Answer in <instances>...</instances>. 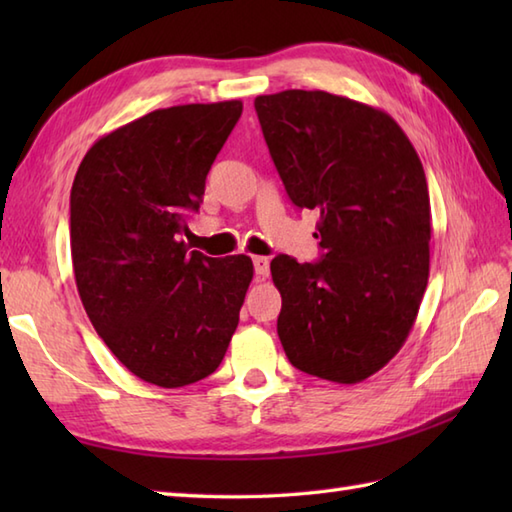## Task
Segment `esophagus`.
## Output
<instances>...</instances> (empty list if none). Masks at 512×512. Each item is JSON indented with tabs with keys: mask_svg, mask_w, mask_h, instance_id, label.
<instances>
[{
	"mask_svg": "<svg viewBox=\"0 0 512 512\" xmlns=\"http://www.w3.org/2000/svg\"><path fill=\"white\" fill-rule=\"evenodd\" d=\"M253 266H255L257 279L268 277V273H270V259L268 257H253Z\"/></svg>",
	"mask_w": 512,
	"mask_h": 512,
	"instance_id": "esophagus-1",
	"label": "esophagus"
}]
</instances>
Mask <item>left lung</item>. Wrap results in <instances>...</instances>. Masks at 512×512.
Masks as SVG:
<instances>
[{
  "label": "left lung",
  "mask_w": 512,
  "mask_h": 512,
  "mask_svg": "<svg viewBox=\"0 0 512 512\" xmlns=\"http://www.w3.org/2000/svg\"><path fill=\"white\" fill-rule=\"evenodd\" d=\"M255 112L288 198L321 215L319 262H270L279 341L301 372L361 383L398 354L427 290L422 162L394 118L345 96L286 90Z\"/></svg>",
  "instance_id": "obj_1"
}]
</instances>
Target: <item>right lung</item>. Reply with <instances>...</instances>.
<instances>
[{
  "mask_svg": "<svg viewBox=\"0 0 512 512\" xmlns=\"http://www.w3.org/2000/svg\"><path fill=\"white\" fill-rule=\"evenodd\" d=\"M242 101L149 112L96 140L70 193V248L83 308L129 372L184 387L220 367L253 262L189 250L206 173Z\"/></svg>",
  "mask_w": 512,
  "mask_h": 512,
  "instance_id": "obj_1",
  "label": "right lung"
}]
</instances>
